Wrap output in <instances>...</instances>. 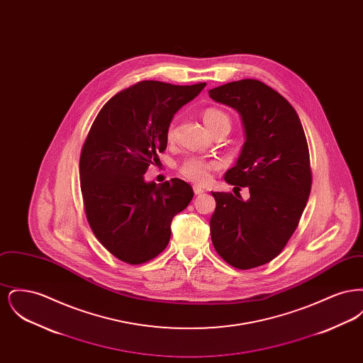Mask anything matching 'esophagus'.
<instances>
[{"label":"esophagus","instance_id":"34e87169","mask_svg":"<svg viewBox=\"0 0 363 363\" xmlns=\"http://www.w3.org/2000/svg\"><path fill=\"white\" fill-rule=\"evenodd\" d=\"M193 191H194V194H196V196H200V194H203V193H204V189H201L200 186H193Z\"/></svg>","mask_w":363,"mask_h":363}]
</instances>
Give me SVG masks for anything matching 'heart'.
<instances>
[{
	"mask_svg": "<svg viewBox=\"0 0 363 363\" xmlns=\"http://www.w3.org/2000/svg\"><path fill=\"white\" fill-rule=\"evenodd\" d=\"M203 120L204 123L207 125L208 129L213 133L215 130L220 129V128H228L231 126V120L230 116L218 108V107H208L203 113ZM166 138L169 141H173L175 138V125L173 122L169 125L167 132H166ZM219 169V163L216 160H211V159H204L200 156H190L186 157L179 166H178V172L179 174L186 178L190 182L194 184H207L211 178V173L213 170Z\"/></svg>",
	"mask_w": 363,
	"mask_h": 363,
	"instance_id": "heart-1",
	"label": "heart"
}]
</instances>
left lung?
Returning a JSON list of instances; mask_svg holds the SVG:
<instances>
[{
    "instance_id": "8db88e82",
    "label": "left lung",
    "mask_w": 363,
    "mask_h": 363,
    "mask_svg": "<svg viewBox=\"0 0 363 363\" xmlns=\"http://www.w3.org/2000/svg\"><path fill=\"white\" fill-rule=\"evenodd\" d=\"M208 94L241 114L246 140L225 181L250 193L246 201L240 191L212 193L211 238L231 267L256 268L279 256L299 225L311 189L308 141L293 106L259 80L227 83Z\"/></svg>"
}]
</instances>
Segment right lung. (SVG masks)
<instances>
[{
	"label": "right lung",
	"mask_w": 363,
	"mask_h": 363,
	"mask_svg": "<svg viewBox=\"0 0 363 363\" xmlns=\"http://www.w3.org/2000/svg\"><path fill=\"white\" fill-rule=\"evenodd\" d=\"M206 86L140 82L104 104L86 135L80 154L86 220L104 247L126 264L159 256L170 241L174 216L193 199L185 181L147 184L144 174L164 152L174 114Z\"/></svg>",
	"instance_id": "right-lung-1"
}]
</instances>
